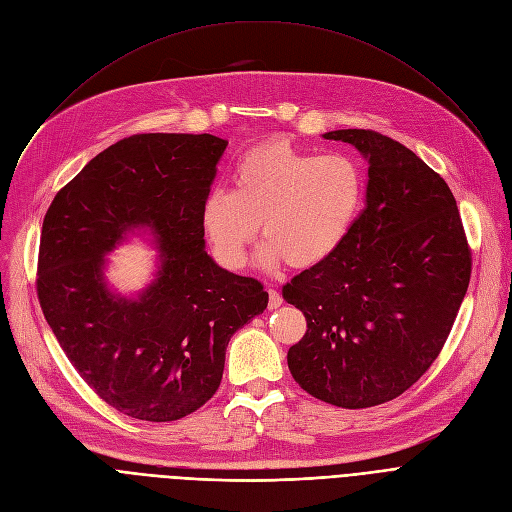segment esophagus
<instances>
[{
  "label": "esophagus",
  "mask_w": 512,
  "mask_h": 512,
  "mask_svg": "<svg viewBox=\"0 0 512 512\" xmlns=\"http://www.w3.org/2000/svg\"><path fill=\"white\" fill-rule=\"evenodd\" d=\"M267 294H270V301H267V307H270L272 311H274V309H278V307L282 305L280 292H278V290H274V288H270V290H267Z\"/></svg>",
  "instance_id": "esophagus-1"
}]
</instances>
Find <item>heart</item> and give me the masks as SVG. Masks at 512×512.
Segmentation results:
<instances>
[{
    "label": "heart",
    "instance_id": "1",
    "mask_svg": "<svg viewBox=\"0 0 512 512\" xmlns=\"http://www.w3.org/2000/svg\"><path fill=\"white\" fill-rule=\"evenodd\" d=\"M365 178L346 153L317 155L276 141L251 149L232 172V193L215 188L201 224L218 259L242 267L261 226L259 265L313 267L338 251L359 218Z\"/></svg>",
    "mask_w": 512,
    "mask_h": 512
}]
</instances>
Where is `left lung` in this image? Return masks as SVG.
I'll list each match as a JSON object with an SVG mask.
<instances>
[{"mask_svg": "<svg viewBox=\"0 0 512 512\" xmlns=\"http://www.w3.org/2000/svg\"><path fill=\"white\" fill-rule=\"evenodd\" d=\"M321 137L367 159L365 209L334 255L282 290L307 319L288 369L311 396L367 409L436 361L465 299L471 253L448 184L411 149L361 128Z\"/></svg>", "mask_w": 512, "mask_h": 512, "instance_id": "1", "label": "left lung"}]
</instances>
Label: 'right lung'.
Returning <instances> with one entry per match:
<instances>
[{
    "instance_id": "1",
    "label": "right lung",
    "mask_w": 512,
    "mask_h": 512,
    "mask_svg": "<svg viewBox=\"0 0 512 512\" xmlns=\"http://www.w3.org/2000/svg\"><path fill=\"white\" fill-rule=\"evenodd\" d=\"M226 147L213 134H134L93 157L45 213L43 315L80 378L128 417L161 423L203 407L230 338L267 307L261 282L205 251L201 205ZM130 235L158 247L156 272L122 295L104 255Z\"/></svg>"
}]
</instances>
